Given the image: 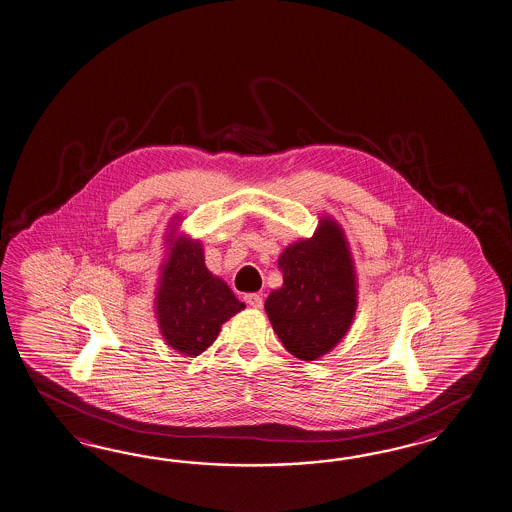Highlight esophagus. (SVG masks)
I'll use <instances>...</instances> for the list:
<instances>
[{"mask_svg":"<svg viewBox=\"0 0 512 512\" xmlns=\"http://www.w3.org/2000/svg\"><path fill=\"white\" fill-rule=\"evenodd\" d=\"M244 300H246V304H248L249 307H255V309H261V307H263V296H261V294H246Z\"/></svg>","mask_w":512,"mask_h":512,"instance_id":"esophagus-1","label":"esophagus"}]
</instances>
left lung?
<instances>
[{"mask_svg":"<svg viewBox=\"0 0 512 512\" xmlns=\"http://www.w3.org/2000/svg\"><path fill=\"white\" fill-rule=\"evenodd\" d=\"M283 285L264 302L283 346L302 361H317L345 337L358 309V276L343 227L318 218L311 238L279 255Z\"/></svg>","mask_w":512,"mask_h":512,"instance_id":"8db88e82","label":"left lung"}]
</instances>
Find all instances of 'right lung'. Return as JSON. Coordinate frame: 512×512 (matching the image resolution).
Here are the masks:
<instances>
[{"label":"right lung","instance_id":"add662e5","mask_svg":"<svg viewBox=\"0 0 512 512\" xmlns=\"http://www.w3.org/2000/svg\"><path fill=\"white\" fill-rule=\"evenodd\" d=\"M180 220L179 214L173 216L167 229L154 315L167 345L186 358H195L216 341L221 326L246 304L208 270L203 244L179 233Z\"/></svg>","mask_w":512,"mask_h":512}]
</instances>
